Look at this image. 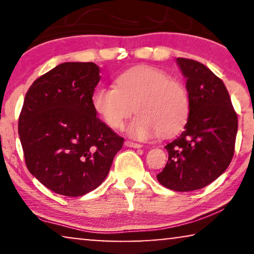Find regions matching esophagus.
<instances>
[{
  "label": "esophagus",
  "mask_w": 254,
  "mask_h": 254,
  "mask_svg": "<svg viewBox=\"0 0 254 254\" xmlns=\"http://www.w3.org/2000/svg\"><path fill=\"white\" fill-rule=\"evenodd\" d=\"M126 147H129V148H135V149H138V148H142L143 145L140 144V143H134V142H130V141H126Z\"/></svg>",
  "instance_id": "34e87169"
}]
</instances>
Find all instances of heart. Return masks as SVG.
<instances>
[{
    "label": "heart",
    "instance_id": "b5f03b06",
    "mask_svg": "<svg viewBox=\"0 0 254 254\" xmlns=\"http://www.w3.org/2000/svg\"><path fill=\"white\" fill-rule=\"evenodd\" d=\"M97 113L111 128L119 129L131 116L127 133L145 140L161 131L163 136L177 133L189 117V95L182 83L161 69L134 67L116 78V88H100L93 95Z\"/></svg>",
    "mask_w": 254,
    "mask_h": 254
}]
</instances>
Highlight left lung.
<instances>
[{"mask_svg": "<svg viewBox=\"0 0 254 254\" xmlns=\"http://www.w3.org/2000/svg\"><path fill=\"white\" fill-rule=\"evenodd\" d=\"M177 64L186 78L190 113L180 136L165 145L169 159L157 179L170 190L190 192L209 185L228 169L238 120L224 83L209 68L183 58Z\"/></svg>", "mask_w": 254, "mask_h": 254, "instance_id": "obj_1", "label": "left lung"}]
</instances>
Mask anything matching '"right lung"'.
<instances>
[{
  "mask_svg": "<svg viewBox=\"0 0 254 254\" xmlns=\"http://www.w3.org/2000/svg\"><path fill=\"white\" fill-rule=\"evenodd\" d=\"M93 62H64L30 86L18 134L31 175L53 192L81 196L109 175L124 138L97 118Z\"/></svg>",
  "mask_w": 254,
  "mask_h": 254,
  "instance_id": "right-lung-1",
  "label": "right lung"
}]
</instances>
